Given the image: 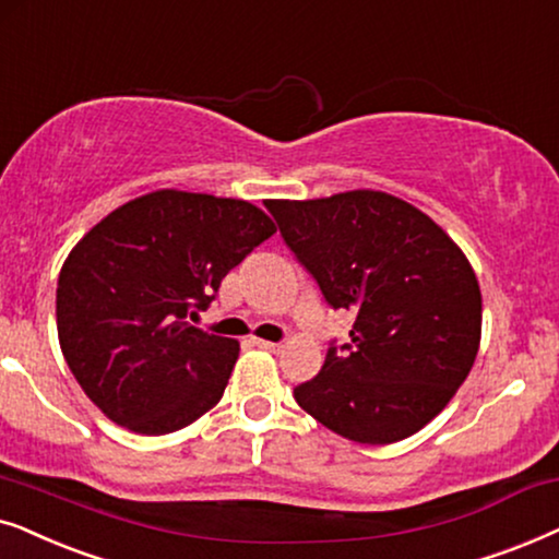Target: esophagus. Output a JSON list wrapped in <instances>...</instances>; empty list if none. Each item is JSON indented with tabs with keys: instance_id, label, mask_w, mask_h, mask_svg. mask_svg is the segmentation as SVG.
I'll return each instance as SVG.
<instances>
[{
	"instance_id": "esophagus-1",
	"label": "esophagus",
	"mask_w": 559,
	"mask_h": 559,
	"mask_svg": "<svg viewBox=\"0 0 559 559\" xmlns=\"http://www.w3.org/2000/svg\"><path fill=\"white\" fill-rule=\"evenodd\" d=\"M252 345L263 347V349H271V353H275V349H281V342H267V340H258L252 337Z\"/></svg>"
}]
</instances>
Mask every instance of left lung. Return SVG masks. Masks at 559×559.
<instances>
[{
    "mask_svg": "<svg viewBox=\"0 0 559 559\" xmlns=\"http://www.w3.org/2000/svg\"><path fill=\"white\" fill-rule=\"evenodd\" d=\"M281 237L349 342L294 389L304 412L360 444L406 440L448 406L480 345V288L463 250L416 206L383 191L267 202Z\"/></svg>",
    "mask_w": 559,
    "mask_h": 559,
    "instance_id": "1",
    "label": "left lung"
}]
</instances>
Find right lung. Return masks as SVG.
I'll list each match as a JSON object with an SVG mask.
<instances>
[{"instance_id":"add662e5","label":"right lung","mask_w":559,"mask_h":559,"mask_svg":"<svg viewBox=\"0 0 559 559\" xmlns=\"http://www.w3.org/2000/svg\"><path fill=\"white\" fill-rule=\"evenodd\" d=\"M275 233L242 199L163 189L88 229L58 275L66 362L111 421L168 435L217 406L240 345L193 319Z\"/></svg>"}]
</instances>
